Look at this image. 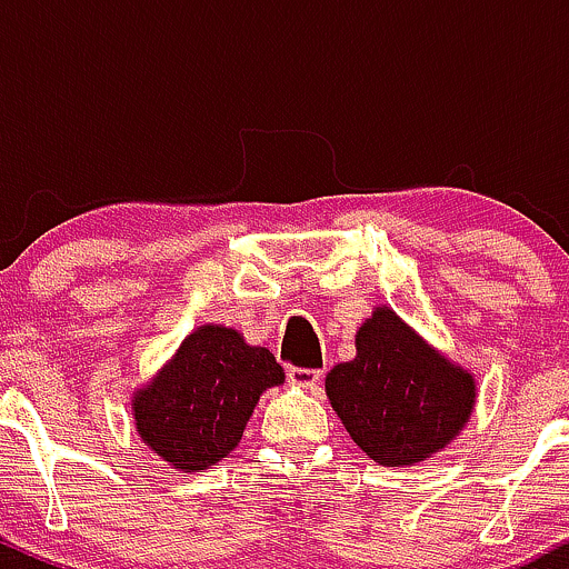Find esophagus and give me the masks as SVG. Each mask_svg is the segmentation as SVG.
Returning <instances> with one entry per match:
<instances>
[{
    "instance_id": "1",
    "label": "esophagus",
    "mask_w": 569,
    "mask_h": 569,
    "mask_svg": "<svg viewBox=\"0 0 569 569\" xmlns=\"http://www.w3.org/2000/svg\"><path fill=\"white\" fill-rule=\"evenodd\" d=\"M289 382L299 385L305 390H318L321 388V371L318 369H302V367H289Z\"/></svg>"
}]
</instances>
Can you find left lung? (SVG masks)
I'll list each match as a JSON object with an SVG mask.
<instances>
[{"instance_id":"1","label":"left lung","mask_w":569,"mask_h":569,"mask_svg":"<svg viewBox=\"0 0 569 569\" xmlns=\"http://www.w3.org/2000/svg\"><path fill=\"white\" fill-rule=\"evenodd\" d=\"M358 356L326 377V396L352 441L380 466H411L460 433L476 385L430 350L388 307L358 329Z\"/></svg>"}]
</instances>
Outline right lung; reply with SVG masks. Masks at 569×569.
Wrapping results in <instances>:
<instances>
[{"instance_id": "1", "label": "right lung", "mask_w": 569, "mask_h": 569, "mask_svg": "<svg viewBox=\"0 0 569 569\" xmlns=\"http://www.w3.org/2000/svg\"><path fill=\"white\" fill-rule=\"evenodd\" d=\"M280 382L270 350L251 348L227 326H200L136 396V428L173 468L206 471L238 447L259 396Z\"/></svg>"}]
</instances>
